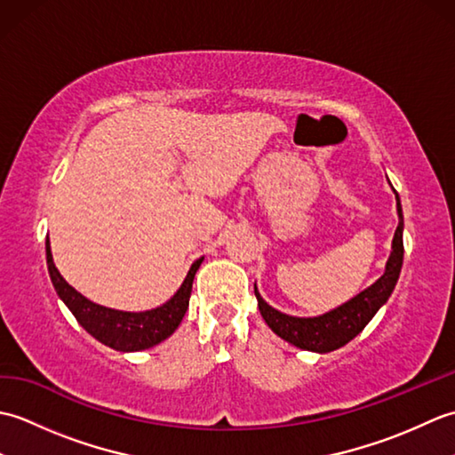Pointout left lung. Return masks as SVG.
<instances>
[{
	"mask_svg": "<svg viewBox=\"0 0 455 455\" xmlns=\"http://www.w3.org/2000/svg\"><path fill=\"white\" fill-rule=\"evenodd\" d=\"M395 191V189H393ZM395 199H397V212H399V227L395 230L393 236V250L387 259V266H385V274L377 279L373 285L363 289L362 293H357L350 301L336 307L334 311L324 313L321 316H289L285 313H279L277 308L269 307L262 295L258 293L254 285V293L258 299V308L262 313L266 324L272 328V331L283 338L285 342L293 344L301 350L308 352H318L326 354L338 350L344 344L360 334L365 324L371 321L373 315L379 311V308L387 303L391 297L395 285H397V279L403 267V209H401V199L399 193L395 191Z\"/></svg>",
	"mask_w": 455,
	"mask_h": 455,
	"instance_id": "obj_1",
	"label": "left lung"
}]
</instances>
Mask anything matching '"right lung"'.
I'll return each instance as SVG.
<instances>
[{"label": "right lung", "instance_id": "right-lung-1", "mask_svg": "<svg viewBox=\"0 0 455 455\" xmlns=\"http://www.w3.org/2000/svg\"><path fill=\"white\" fill-rule=\"evenodd\" d=\"M201 262L203 258L193 262L181 287L170 301L156 308H150V311L127 313L117 311V308L101 307L76 291L56 269L51 252V243H48L46 238L48 274H51V282L56 289L58 297L62 299L66 307L70 308L72 315L76 316V321H78L95 340H100L101 344L119 352L147 350V347L156 346L173 334V331L180 326L181 318L189 307L193 277H196Z\"/></svg>", "mask_w": 455, "mask_h": 455}]
</instances>
